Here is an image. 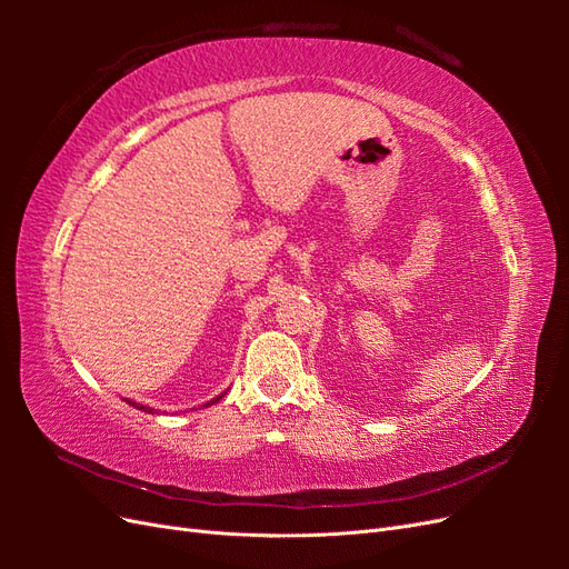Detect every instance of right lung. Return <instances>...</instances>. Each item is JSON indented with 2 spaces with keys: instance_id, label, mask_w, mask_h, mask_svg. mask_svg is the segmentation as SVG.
I'll use <instances>...</instances> for the list:
<instances>
[{
  "instance_id": "add662e5",
  "label": "right lung",
  "mask_w": 569,
  "mask_h": 569,
  "mask_svg": "<svg viewBox=\"0 0 569 569\" xmlns=\"http://www.w3.org/2000/svg\"><path fill=\"white\" fill-rule=\"evenodd\" d=\"M220 399H222V393H220V396H216V399H213V401H206V403H203V406H206V408H209V406H213V403H218V401H220ZM126 403H130V406H134V408H137V410H144V412H151V416H153V408H149V406H142V403H134V401H126Z\"/></svg>"
}]
</instances>
